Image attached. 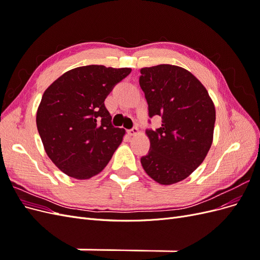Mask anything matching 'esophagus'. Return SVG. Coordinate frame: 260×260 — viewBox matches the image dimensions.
<instances>
[{"label":"esophagus","instance_id":"34e87169","mask_svg":"<svg viewBox=\"0 0 260 260\" xmlns=\"http://www.w3.org/2000/svg\"><path fill=\"white\" fill-rule=\"evenodd\" d=\"M138 133H139V129H138L137 127L128 130V135H129V136H137Z\"/></svg>","mask_w":260,"mask_h":260}]
</instances>
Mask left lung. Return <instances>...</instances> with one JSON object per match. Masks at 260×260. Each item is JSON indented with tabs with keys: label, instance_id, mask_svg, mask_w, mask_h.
<instances>
[{
	"label": "left lung",
	"instance_id": "8db88e82",
	"mask_svg": "<svg viewBox=\"0 0 260 260\" xmlns=\"http://www.w3.org/2000/svg\"><path fill=\"white\" fill-rule=\"evenodd\" d=\"M139 83L149 118L157 115L162 119L160 128L146 130L151 147L141 164L156 182L177 183L190 176L209 151L216 121L214 103L205 86L179 66L142 68Z\"/></svg>",
	"mask_w": 260,
	"mask_h": 260
}]
</instances>
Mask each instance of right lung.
Here are the masks:
<instances>
[{"label": "right lung", "instance_id": "obj_1", "mask_svg": "<svg viewBox=\"0 0 260 260\" xmlns=\"http://www.w3.org/2000/svg\"><path fill=\"white\" fill-rule=\"evenodd\" d=\"M131 73L102 65L77 67L45 90L37 127L45 152L62 172L89 179L103 170L121 143L124 129L112 124L105 99Z\"/></svg>", "mask_w": 260, "mask_h": 260}]
</instances>
